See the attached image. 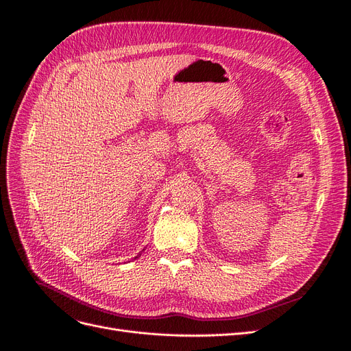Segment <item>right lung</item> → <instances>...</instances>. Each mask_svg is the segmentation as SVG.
<instances>
[{
	"label": "right lung",
	"instance_id": "right-lung-1",
	"mask_svg": "<svg viewBox=\"0 0 351 351\" xmlns=\"http://www.w3.org/2000/svg\"><path fill=\"white\" fill-rule=\"evenodd\" d=\"M143 251H144V250H143ZM140 255H141V254H138V255H137V256H135V258H138V256H140Z\"/></svg>",
	"mask_w": 351,
	"mask_h": 351
}]
</instances>
